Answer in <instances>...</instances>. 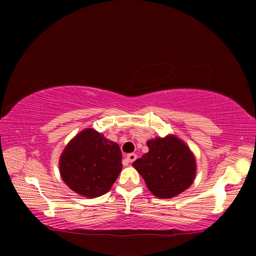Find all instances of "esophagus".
I'll list each match as a JSON object with an SVG mask.
<instances>
[{
	"mask_svg": "<svg viewBox=\"0 0 256 256\" xmlns=\"http://www.w3.org/2000/svg\"><path fill=\"white\" fill-rule=\"evenodd\" d=\"M126 159H128V162H133L134 160L136 159V154H128L126 156Z\"/></svg>",
	"mask_w": 256,
	"mask_h": 256,
	"instance_id": "1",
	"label": "esophagus"
}]
</instances>
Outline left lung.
<instances>
[{
  "label": "left lung",
  "mask_w": 256,
  "mask_h": 256,
  "mask_svg": "<svg viewBox=\"0 0 256 256\" xmlns=\"http://www.w3.org/2000/svg\"><path fill=\"white\" fill-rule=\"evenodd\" d=\"M149 152L133 162L154 196L168 198L178 196L192 185L196 158L188 146L174 136L148 141Z\"/></svg>",
  "instance_id": "obj_1"
}]
</instances>
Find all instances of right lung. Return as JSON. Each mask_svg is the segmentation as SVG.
Segmentation results:
<instances>
[{
	"label": "right lung",
	"instance_id": "add662e5",
	"mask_svg": "<svg viewBox=\"0 0 256 256\" xmlns=\"http://www.w3.org/2000/svg\"><path fill=\"white\" fill-rule=\"evenodd\" d=\"M118 144L86 128L71 140L60 158V172L71 190L86 198L107 193L122 170Z\"/></svg>",
	"mask_w": 256,
	"mask_h": 256
}]
</instances>
